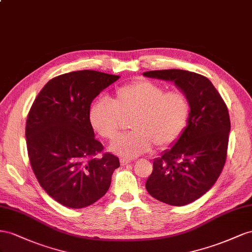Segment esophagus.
<instances>
[{
    "label": "esophagus",
    "mask_w": 252,
    "mask_h": 252,
    "mask_svg": "<svg viewBox=\"0 0 252 252\" xmlns=\"http://www.w3.org/2000/svg\"><path fill=\"white\" fill-rule=\"evenodd\" d=\"M128 163H130V160L125 159V158H121V159H120L121 166H126V164H128Z\"/></svg>",
    "instance_id": "esophagus-1"
}]
</instances>
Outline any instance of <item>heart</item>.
I'll list each match as a JSON object with an SVG mask.
<instances>
[{"label": "heart", "instance_id": "heart-1", "mask_svg": "<svg viewBox=\"0 0 252 252\" xmlns=\"http://www.w3.org/2000/svg\"><path fill=\"white\" fill-rule=\"evenodd\" d=\"M190 116V102L184 93L166 92L161 85L139 80L117 89L110 99L99 98L90 107L92 127L103 138L113 140L124 121L130 120L132 132L120 136L110 150L135 158L152 149L174 143L184 132Z\"/></svg>", "mask_w": 252, "mask_h": 252}]
</instances>
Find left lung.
<instances>
[{
  "label": "left lung",
  "instance_id": "obj_1",
  "mask_svg": "<svg viewBox=\"0 0 252 252\" xmlns=\"http://www.w3.org/2000/svg\"><path fill=\"white\" fill-rule=\"evenodd\" d=\"M149 78L174 82L188 97V126L171 149L153 161L146 189L171 206L196 200L217 182L224 168L230 132L228 109L209 79L183 69L150 70Z\"/></svg>",
  "mask_w": 252,
  "mask_h": 252
}]
</instances>
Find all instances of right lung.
I'll return each instance as SVG.
<instances>
[{
    "label": "right lung",
    "mask_w": 252,
    "mask_h": 252,
    "mask_svg": "<svg viewBox=\"0 0 252 252\" xmlns=\"http://www.w3.org/2000/svg\"><path fill=\"white\" fill-rule=\"evenodd\" d=\"M119 76L77 70L49 80L26 120L27 152L40 186L59 204L78 209L101 198L120 163L95 139L91 103Z\"/></svg>",
    "instance_id": "add662e5"
}]
</instances>
